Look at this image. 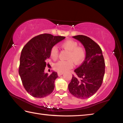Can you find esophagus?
I'll return each instance as SVG.
<instances>
[{
	"mask_svg": "<svg viewBox=\"0 0 123 123\" xmlns=\"http://www.w3.org/2000/svg\"><path fill=\"white\" fill-rule=\"evenodd\" d=\"M63 74V72H58V75H59V76H61Z\"/></svg>",
	"mask_w": 123,
	"mask_h": 123,
	"instance_id": "34e87169",
	"label": "esophagus"
}]
</instances>
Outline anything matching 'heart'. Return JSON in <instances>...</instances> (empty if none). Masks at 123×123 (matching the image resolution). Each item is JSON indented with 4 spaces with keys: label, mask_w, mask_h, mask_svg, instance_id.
Instances as JSON below:
<instances>
[{
    "label": "heart",
    "mask_w": 123,
    "mask_h": 123,
    "mask_svg": "<svg viewBox=\"0 0 123 123\" xmlns=\"http://www.w3.org/2000/svg\"><path fill=\"white\" fill-rule=\"evenodd\" d=\"M62 48L69 51L67 59V61H60L54 64V68L59 72H65L73 68V62L75 64L81 63L85 57V51L81 47L78 46V43L72 39L66 40L61 45ZM50 56L56 60L59 56V50L56 46L51 48Z\"/></svg>",
    "instance_id": "1"
}]
</instances>
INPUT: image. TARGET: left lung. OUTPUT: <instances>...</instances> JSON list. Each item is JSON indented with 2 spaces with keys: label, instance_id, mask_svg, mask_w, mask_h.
I'll list each match as a JSON object with an SVG mask.
<instances>
[{
  "label": "left lung",
  "instance_id": "left-lung-1",
  "mask_svg": "<svg viewBox=\"0 0 123 123\" xmlns=\"http://www.w3.org/2000/svg\"><path fill=\"white\" fill-rule=\"evenodd\" d=\"M80 41L86 51V57L81 65L74 70L68 89L78 98L87 99L94 94L100 87L105 74V61L99 45L84 35L73 37Z\"/></svg>",
  "mask_w": 123,
  "mask_h": 123
}]
</instances>
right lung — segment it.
<instances>
[{"label": "right lung", "instance_id": "right-lung-1", "mask_svg": "<svg viewBox=\"0 0 123 123\" xmlns=\"http://www.w3.org/2000/svg\"><path fill=\"white\" fill-rule=\"evenodd\" d=\"M65 38L49 34L38 35L30 39L23 48L20 57L19 74L25 90L31 96L41 98L53 92L57 72L45 73L46 60L50 56V50ZM48 65V64H47Z\"/></svg>", "mask_w": 123, "mask_h": 123}]
</instances>
